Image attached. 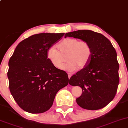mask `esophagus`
<instances>
[{"label":"esophagus","instance_id":"obj_1","mask_svg":"<svg viewBox=\"0 0 128 128\" xmlns=\"http://www.w3.org/2000/svg\"><path fill=\"white\" fill-rule=\"evenodd\" d=\"M68 77H69V79H70V77H71V74H69V73H68Z\"/></svg>","mask_w":128,"mask_h":128}]
</instances>
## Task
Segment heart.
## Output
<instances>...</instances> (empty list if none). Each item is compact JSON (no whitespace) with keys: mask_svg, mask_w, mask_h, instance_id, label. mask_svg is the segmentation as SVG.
Returning a JSON list of instances; mask_svg holds the SVG:
<instances>
[{"mask_svg":"<svg viewBox=\"0 0 128 128\" xmlns=\"http://www.w3.org/2000/svg\"><path fill=\"white\" fill-rule=\"evenodd\" d=\"M58 50L50 47L46 52L47 59L58 69L64 67L66 56L67 62L66 68L69 71H74L77 68L82 69L89 63L92 56L90 44L85 40H79L75 38H67L57 45Z\"/></svg>","mask_w":128,"mask_h":128,"instance_id":"obj_1","label":"heart"}]
</instances>
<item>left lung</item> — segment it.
Returning a JSON list of instances; mask_svg holds the SVG:
<instances>
[{"label":"left lung","mask_w":128,"mask_h":128,"mask_svg":"<svg viewBox=\"0 0 128 128\" xmlns=\"http://www.w3.org/2000/svg\"><path fill=\"white\" fill-rule=\"evenodd\" d=\"M66 37L87 41L92 49L88 65L69 79L70 85L82 89L77 103L88 110L103 108L115 97L120 82L116 50L108 39L92 30H79L66 33Z\"/></svg>","instance_id":"8db88e82"}]
</instances>
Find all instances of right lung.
<instances>
[{"label":"right lung","instance_id":"obj_1","mask_svg":"<svg viewBox=\"0 0 128 128\" xmlns=\"http://www.w3.org/2000/svg\"><path fill=\"white\" fill-rule=\"evenodd\" d=\"M64 33L34 34L17 45L8 61L9 89L21 109L42 113L52 106L57 92L69 83L65 71L54 68L47 59L49 48Z\"/></svg>","mask_w":128,"mask_h":128}]
</instances>
